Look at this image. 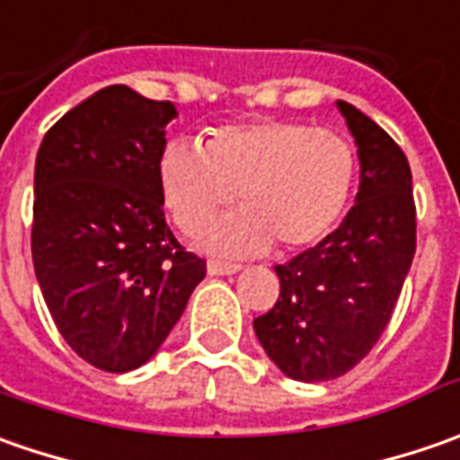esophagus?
<instances>
[{"instance_id":"obj_1","label":"esophagus","mask_w":460,"mask_h":460,"mask_svg":"<svg viewBox=\"0 0 460 460\" xmlns=\"http://www.w3.org/2000/svg\"><path fill=\"white\" fill-rule=\"evenodd\" d=\"M240 266L235 263H222V261H209L207 263V274L209 276H230V274H238Z\"/></svg>"}]
</instances>
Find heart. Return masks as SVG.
<instances>
[{
    "label": "heart",
    "instance_id": "1",
    "mask_svg": "<svg viewBox=\"0 0 460 460\" xmlns=\"http://www.w3.org/2000/svg\"><path fill=\"white\" fill-rule=\"evenodd\" d=\"M356 179L343 135L307 122L258 119L225 125L204 146L171 140L158 155V189L173 222L197 233L222 207L240 209L202 233L207 251L253 256L274 245L307 248L341 222Z\"/></svg>",
    "mask_w": 460,
    "mask_h": 460
}]
</instances>
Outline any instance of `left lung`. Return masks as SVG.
Returning <instances> with one entry per match:
<instances>
[{"label":"left lung","instance_id":"1","mask_svg":"<svg viewBox=\"0 0 460 460\" xmlns=\"http://www.w3.org/2000/svg\"><path fill=\"white\" fill-rule=\"evenodd\" d=\"M358 148V194L314 248L276 266L281 294L253 320L266 356L294 381L343 376L376 345L415 258L412 171L397 143L343 99Z\"/></svg>","mask_w":460,"mask_h":460}]
</instances>
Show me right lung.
<instances>
[{
	"mask_svg": "<svg viewBox=\"0 0 460 460\" xmlns=\"http://www.w3.org/2000/svg\"><path fill=\"white\" fill-rule=\"evenodd\" d=\"M171 102L125 84L84 99L35 158L32 263L63 341L110 374L151 361L204 279L164 220Z\"/></svg>",
	"mask_w": 460,
	"mask_h": 460,
	"instance_id": "1",
	"label": "right lung"
}]
</instances>
